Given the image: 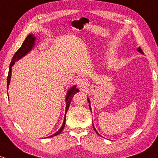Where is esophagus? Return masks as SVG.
Listing matches in <instances>:
<instances>
[{"label":"esophagus","mask_w":158,"mask_h":158,"mask_svg":"<svg viewBox=\"0 0 158 158\" xmlns=\"http://www.w3.org/2000/svg\"><path fill=\"white\" fill-rule=\"evenodd\" d=\"M88 81L85 79H80L77 81V85L78 87L81 90L85 89L87 86H88Z\"/></svg>","instance_id":"1"}]
</instances>
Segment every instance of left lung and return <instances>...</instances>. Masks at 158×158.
<instances>
[{
	"label": "left lung",
	"instance_id": "obj_1",
	"mask_svg": "<svg viewBox=\"0 0 158 158\" xmlns=\"http://www.w3.org/2000/svg\"><path fill=\"white\" fill-rule=\"evenodd\" d=\"M137 51L139 52H141V53H143V50H141V48H137ZM88 102L90 103V100H89V99H88ZM89 107H90V110H91V108H90V106H89ZM93 127H94V131H96V133L98 134V132L97 131V130H96V129H95V128H94V124H93ZM98 135H99V134H98Z\"/></svg>",
	"mask_w": 158,
	"mask_h": 158
}]
</instances>
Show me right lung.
<instances>
[{"label": "right lung", "mask_w": 158, "mask_h": 158, "mask_svg": "<svg viewBox=\"0 0 158 158\" xmlns=\"http://www.w3.org/2000/svg\"><path fill=\"white\" fill-rule=\"evenodd\" d=\"M36 39V37H35L32 34H30L29 35H27V37L25 39L24 41L23 42L22 45L18 51L15 52V55L13 56L12 57V61H11L10 65V70H9V73H8V77H7V89H8L9 85L10 83V79H11V75H12V67L13 66L14 64H15V61H19V59H21V58L23 57L25 55H27L30 50L33 48L34 45H35V41ZM79 90L77 89V86L74 85V86L72 87L70 90H68V93H67L66 95V99H65V101H66V108H65V115H64V122H63V124L61 127L60 128V129L58 131H56L55 134L50 136L48 137H54V136H56L61 133L62 131V130L64 129V126H65V120H66V114L68 112V108L70 106V102H71L72 99H73V97L74 96V94H77V92H79ZM7 94H8V92H7Z\"/></svg>", "instance_id": "obj_1"}]
</instances>
